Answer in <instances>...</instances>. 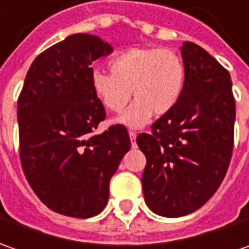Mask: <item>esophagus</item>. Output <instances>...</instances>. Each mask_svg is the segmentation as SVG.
Wrapping results in <instances>:
<instances>
[{"mask_svg": "<svg viewBox=\"0 0 249 249\" xmlns=\"http://www.w3.org/2000/svg\"><path fill=\"white\" fill-rule=\"evenodd\" d=\"M129 138H131V142H132V146H135V139H136V133L133 131H129Z\"/></svg>", "mask_w": 249, "mask_h": 249, "instance_id": "34e87169", "label": "esophagus"}]
</instances>
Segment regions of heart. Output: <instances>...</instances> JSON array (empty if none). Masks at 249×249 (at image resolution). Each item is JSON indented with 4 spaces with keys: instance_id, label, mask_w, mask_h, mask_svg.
Segmentation results:
<instances>
[{
    "instance_id": "heart-1",
    "label": "heart",
    "mask_w": 249,
    "mask_h": 249,
    "mask_svg": "<svg viewBox=\"0 0 249 249\" xmlns=\"http://www.w3.org/2000/svg\"><path fill=\"white\" fill-rule=\"evenodd\" d=\"M108 66L111 73L99 69L90 73V87L113 113L123 111L133 93L136 102L120 117V123L131 128L146 125L153 114L171 113L183 95L186 67L172 49L131 48L114 56Z\"/></svg>"
}]
</instances>
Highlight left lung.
Segmentation results:
<instances>
[{
	"label": "left lung",
	"instance_id": "8db88e82",
	"mask_svg": "<svg viewBox=\"0 0 249 249\" xmlns=\"http://www.w3.org/2000/svg\"><path fill=\"white\" fill-rule=\"evenodd\" d=\"M183 95L176 107L136 138L146 156L144 201L178 218L201 208L218 190L233 154L236 100L230 74L200 45H182Z\"/></svg>",
	"mask_w": 249,
	"mask_h": 249
}]
</instances>
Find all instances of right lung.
Listing matches in <instances>:
<instances>
[{"label":"right lung","mask_w":249,"mask_h":249,"mask_svg":"<svg viewBox=\"0 0 249 249\" xmlns=\"http://www.w3.org/2000/svg\"><path fill=\"white\" fill-rule=\"evenodd\" d=\"M111 52L96 36H69L36 57L18 99L23 172L39 200L66 216L103 211L131 149L124 125L95 133L106 110L90 87L92 63Z\"/></svg>","instance_id":"1"}]
</instances>
